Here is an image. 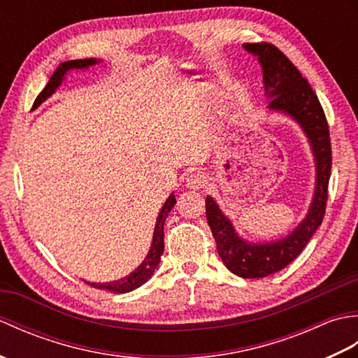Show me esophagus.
I'll return each mask as SVG.
<instances>
[{
	"mask_svg": "<svg viewBox=\"0 0 358 358\" xmlns=\"http://www.w3.org/2000/svg\"><path fill=\"white\" fill-rule=\"evenodd\" d=\"M208 185V177L203 172H192L186 180V186L194 191H200Z\"/></svg>",
	"mask_w": 358,
	"mask_h": 358,
	"instance_id": "obj_1",
	"label": "esophagus"
}]
</instances>
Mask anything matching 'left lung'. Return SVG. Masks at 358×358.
<instances>
[{"mask_svg":"<svg viewBox=\"0 0 358 358\" xmlns=\"http://www.w3.org/2000/svg\"><path fill=\"white\" fill-rule=\"evenodd\" d=\"M245 49L258 57L262 64L264 95L271 100L269 109L286 113L301 126L313 148L317 169L315 192L306 217L294 232L277 241L255 245L243 240L214 199L206 196L208 224L226 268L243 278H263L294 262L322 224L328 201L332 152L322 104L291 59L271 43H246Z\"/></svg>","mask_w":358,"mask_h":358,"instance_id":"obj_1","label":"left lung"}]
</instances>
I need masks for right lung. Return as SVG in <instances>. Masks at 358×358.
I'll return each instance as SVG.
<instances>
[{"label": "right lung", "instance_id": "add662e5", "mask_svg": "<svg viewBox=\"0 0 358 358\" xmlns=\"http://www.w3.org/2000/svg\"><path fill=\"white\" fill-rule=\"evenodd\" d=\"M96 63H100V59H95V58H86V59H71V62H64L58 66V69L53 72V75L50 77L49 83L45 85V87L41 90L40 95L36 96V100L34 103V108L36 109L38 106H40L43 101L48 100V98L55 92L58 89V86L62 85V81L64 80V75L72 71V69H87V67L94 66ZM175 196L173 192L169 195V199L166 200L164 206L162 208L157 218V224H155V231H154V238H152V245L149 249V254L144 258V262L136 268L132 273H129L127 277L121 278L118 281H109V283H89L86 281L87 285H90L95 289H108L110 292H115V294H124V292H131L134 289L140 287L141 285L146 283V281L152 277V273L155 272L157 266L159 263V258H162L163 252H164V222H166V217L169 214L171 209L175 206Z\"/></svg>", "mask_w": 358, "mask_h": 358}]
</instances>
